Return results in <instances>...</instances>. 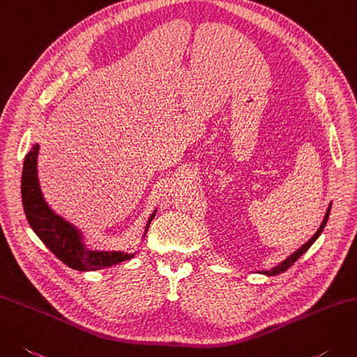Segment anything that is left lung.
Here are the masks:
<instances>
[{"label": "left lung", "instance_id": "1", "mask_svg": "<svg viewBox=\"0 0 357 357\" xmlns=\"http://www.w3.org/2000/svg\"><path fill=\"white\" fill-rule=\"evenodd\" d=\"M330 211H331V204H330V207H328V211H326V213H325V218H324V221H322V225H320V227L317 229V232L314 234L311 238L306 241L302 248L300 249H297L294 254L292 255H289L288 258H286V260H283L280 264H277L275 268H272V269H269V271H263L261 274H266V275H277V274H282V272H284V271H288L292 264H294L300 257H302L306 250H308L310 248H311V244L316 241L319 236H320V234H322V230L325 229V225H326V221H328V216H330Z\"/></svg>", "mask_w": 357, "mask_h": 357}]
</instances>
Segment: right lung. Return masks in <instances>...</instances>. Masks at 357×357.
Returning a JSON list of instances; mask_svg holds the SVG:
<instances>
[{
  "mask_svg": "<svg viewBox=\"0 0 357 357\" xmlns=\"http://www.w3.org/2000/svg\"><path fill=\"white\" fill-rule=\"evenodd\" d=\"M37 156L38 144H35L24 158L23 174H21V199H23L27 222L38 238L46 244V248L66 266L77 271L103 269L135 257V254L114 252V250H89L85 246L79 230L52 212V208L46 204L38 184ZM155 215L156 211L146 222L144 236Z\"/></svg>",
  "mask_w": 357,
  "mask_h": 357,
  "instance_id": "add662e5",
  "label": "right lung"
}]
</instances>
